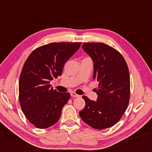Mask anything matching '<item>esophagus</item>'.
<instances>
[{"instance_id": "esophagus-1", "label": "esophagus", "mask_w": 152, "mask_h": 152, "mask_svg": "<svg viewBox=\"0 0 152 152\" xmlns=\"http://www.w3.org/2000/svg\"><path fill=\"white\" fill-rule=\"evenodd\" d=\"M70 95L71 96H73V97H79L80 95L76 94L75 92H70Z\"/></svg>"}]
</instances>
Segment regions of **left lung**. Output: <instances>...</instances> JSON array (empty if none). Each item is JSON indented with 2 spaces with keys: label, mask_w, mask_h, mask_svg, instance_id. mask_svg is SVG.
<instances>
[{
  "label": "left lung",
  "mask_w": 152,
  "mask_h": 152,
  "mask_svg": "<svg viewBox=\"0 0 152 152\" xmlns=\"http://www.w3.org/2000/svg\"><path fill=\"white\" fill-rule=\"evenodd\" d=\"M83 50L93 61V79L99 82L96 101L86 96V106L80 112L86 124L96 129H104L118 123L129 102L130 77L121 54L107 44L85 42Z\"/></svg>",
  "instance_id": "left-lung-1"
}]
</instances>
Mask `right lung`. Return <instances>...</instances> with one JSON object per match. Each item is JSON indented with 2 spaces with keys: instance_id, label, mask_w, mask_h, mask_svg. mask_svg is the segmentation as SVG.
<instances>
[{
  "instance_id": "1",
  "label": "right lung",
  "mask_w": 152,
  "mask_h": 152,
  "mask_svg": "<svg viewBox=\"0 0 152 152\" xmlns=\"http://www.w3.org/2000/svg\"><path fill=\"white\" fill-rule=\"evenodd\" d=\"M81 42H53L32 52L23 66L19 81V99L23 112L38 129L53 125L61 117L69 93H59L50 82L62 74L66 61L76 52Z\"/></svg>"
}]
</instances>
